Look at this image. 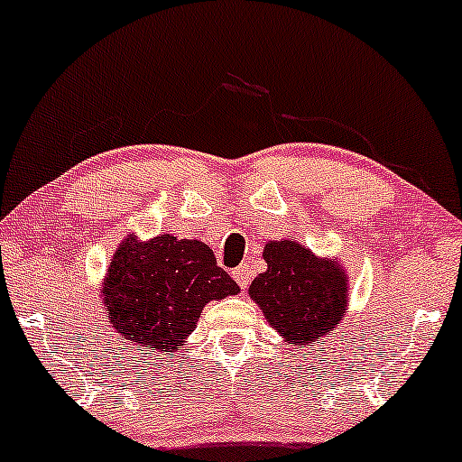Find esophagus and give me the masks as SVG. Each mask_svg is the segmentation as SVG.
<instances>
[{"label": "esophagus", "instance_id": "esophagus-1", "mask_svg": "<svg viewBox=\"0 0 462 462\" xmlns=\"http://www.w3.org/2000/svg\"><path fill=\"white\" fill-rule=\"evenodd\" d=\"M232 277H235L236 284L241 286V291H247V286L252 284V271H249V264H241L238 269L232 271Z\"/></svg>", "mask_w": 462, "mask_h": 462}]
</instances>
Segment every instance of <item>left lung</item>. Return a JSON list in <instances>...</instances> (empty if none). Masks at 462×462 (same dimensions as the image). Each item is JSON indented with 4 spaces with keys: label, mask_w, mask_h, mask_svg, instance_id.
Here are the masks:
<instances>
[{
    "label": "left lung",
    "mask_w": 462,
    "mask_h": 462,
    "mask_svg": "<svg viewBox=\"0 0 462 462\" xmlns=\"http://www.w3.org/2000/svg\"><path fill=\"white\" fill-rule=\"evenodd\" d=\"M264 260L269 269L252 282L249 294L288 344L310 346L336 329L346 310L340 266L292 241L269 243Z\"/></svg>",
    "instance_id": "obj_1"
}]
</instances>
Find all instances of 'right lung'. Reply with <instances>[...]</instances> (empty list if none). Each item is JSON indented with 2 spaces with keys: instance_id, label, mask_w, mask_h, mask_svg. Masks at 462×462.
I'll return each instance as SVG.
<instances>
[{
  "instance_id": "obj_1",
  "label": "right lung",
  "mask_w": 462,
  "mask_h": 462,
  "mask_svg": "<svg viewBox=\"0 0 462 462\" xmlns=\"http://www.w3.org/2000/svg\"><path fill=\"white\" fill-rule=\"evenodd\" d=\"M236 292V282L217 266L208 245L161 235L148 243H122L109 264L103 301L111 327L137 353H171L196 329L204 305Z\"/></svg>"
}]
</instances>
